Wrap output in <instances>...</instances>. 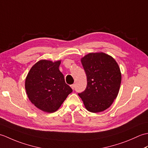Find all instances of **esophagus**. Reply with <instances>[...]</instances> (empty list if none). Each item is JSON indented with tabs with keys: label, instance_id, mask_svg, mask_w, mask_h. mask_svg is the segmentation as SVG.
I'll use <instances>...</instances> for the list:
<instances>
[{
	"label": "esophagus",
	"instance_id": "1",
	"mask_svg": "<svg viewBox=\"0 0 148 148\" xmlns=\"http://www.w3.org/2000/svg\"><path fill=\"white\" fill-rule=\"evenodd\" d=\"M74 86H75L74 84H71V88H72V89H74Z\"/></svg>",
	"mask_w": 148,
	"mask_h": 148
}]
</instances>
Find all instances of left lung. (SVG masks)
I'll return each mask as SVG.
<instances>
[{
    "label": "left lung",
    "mask_w": 148,
    "mask_h": 148,
    "mask_svg": "<svg viewBox=\"0 0 148 148\" xmlns=\"http://www.w3.org/2000/svg\"><path fill=\"white\" fill-rule=\"evenodd\" d=\"M87 77V86L78 93L85 108L92 112L105 111L119 93L121 74L111 56L104 53H90L81 59Z\"/></svg>",
    "instance_id": "8db88e82"
}]
</instances>
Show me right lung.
<instances>
[{"label":"right lung","mask_w":148,"mask_h":148,"mask_svg":"<svg viewBox=\"0 0 148 148\" xmlns=\"http://www.w3.org/2000/svg\"><path fill=\"white\" fill-rule=\"evenodd\" d=\"M61 60H40L34 64L25 79L28 98L36 108L46 112L57 111L72 90L59 70Z\"/></svg>","instance_id":"obj_1"}]
</instances>
